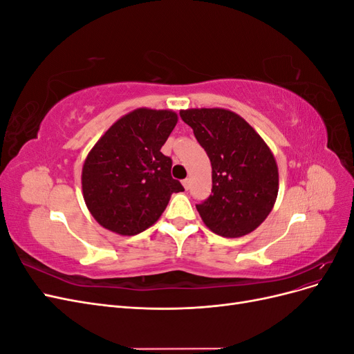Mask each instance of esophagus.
Returning a JSON list of instances; mask_svg holds the SVG:
<instances>
[{
  "mask_svg": "<svg viewBox=\"0 0 354 354\" xmlns=\"http://www.w3.org/2000/svg\"><path fill=\"white\" fill-rule=\"evenodd\" d=\"M181 185H183V187H185L186 190H189V187H190V181H189V178H185L183 181H181Z\"/></svg>",
  "mask_w": 354,
  "mask_h": 354,
  "instance_id": "34e87169",
  "label": "esophagus"
}]
</instances>
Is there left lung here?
<instances>
[{
  "label": "left lung",
  "instance_id": "8db88e82",
  "mask_svg": "<svg viewBox=\"0 0 354 354\" xmlns=\"http://www.w3.org/2000/svg\"><path fill=\"white\" fill-rule=\"evenodd\" d=\"M205 149L212 167V195L196 209L205 226L223 238H241L267 218L279 190L270 147L242 116L227 109L180 111Z\"/></svg>",
  "mask_w": 354,
  "mask_h": 354
}]
</instances>
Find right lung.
Here are the masks:
<instances>
[{
    "instance_id": "obj_1",
    "label": "right lung",
    "mask_w": 354,
    "mask_h": 354,
    "mask_svg": "<svg viewBox=\"0 0 354 354\" xmlns=\"http://www.w3.org/2000/svg\"><path fill=\"white\" fill-rule=\"evenodd\" d=\"M177 121L173 111L138 108L93 146L81 183L85 205L100 226L133 236L158 221L171 195L185 190L171 177L173 160L160 152Z\"/></svg>"
}]
</instances>
